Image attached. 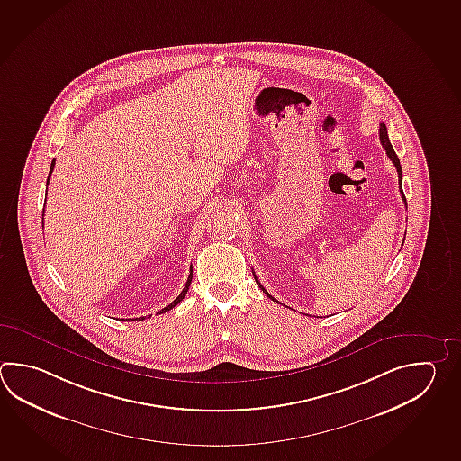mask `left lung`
Wrapping results in <instances>:
<instances>
[{
  "mask_svg": "<svg viewBox=\"0 0 461 461\" xmlns=\"http://www.w3.org/2000/svg\"><path fill=\"white\" fill-rule=\"evenodd\" d=\"M379 140H381V144H383V148H384L385 154L389 156V159L393 160V164H394L395 169H397V174H399V184H401V182H402V167H401V162H399V158H397L395 150L393 149V144L389 141L387 128H385L384 122H381V124H379ZM401 195H402V200L405 202V195L404 192H402V187H401ZM405 205H407V202H405ZM254 279H256L258 285L263 289L264 294H266L269 299H273L274 302H277L274 299L273 295L269 294V292H266V289L261 285V282L258 281V277H256V276H254Z\"/></svg>",
  "mask_w": 461,
  "mask_h": 461,
  "instance_id": "1",
  "label": "left lung"
}]
</instances>
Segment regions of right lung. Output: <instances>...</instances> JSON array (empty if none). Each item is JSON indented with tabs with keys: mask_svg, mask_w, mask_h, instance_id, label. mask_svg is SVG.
Listing matches in <instances>:
<instances>
[{
	"mask_svg": "<svg viewBox=\"0 0 461 461\" xmlns=\"http://www.w3.org/2000/svg\"><path fill=\"white\" fill-rule=\"evenodd\" d=\"M54 164H56V160H52V164H50V172H49V177H48V184L49 179H50V174H52V170H54ZM190 282H192V267H190V274H188V279L187 282H185V285H184V289H182V292L179 294V297L176 299L174 302H170L169 305L167 307H164L162 311L159 312V313H164V312L170 311V309H174L176 305H179L180 301L185 297V294H187L188 287H190ZM134 321V320H144V317H140V319H130Z\"/></svg>",
	"mask_w": 461,
	"mask_h": 461,
	"instance_id": "right-lung-1",
	"label": "right lung"
}]
</instances>
